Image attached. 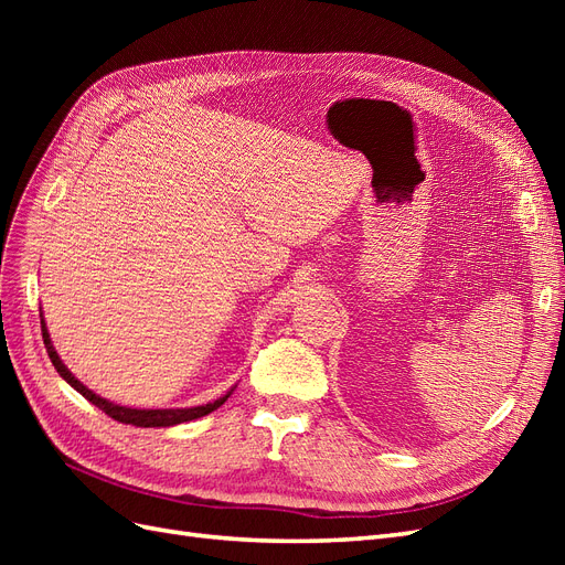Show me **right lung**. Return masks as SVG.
<instances>
[{
	"label": "right lung",
	"mask_w": 565,
	"mask_h": 565,
	"mask_svg": "<svg viewBox=\"0 0 565 565\" xmlns=\"http://www.w3.org/2000/svg\"><path fill=\"white\" fill-rule=\"evenodd\" d=\"M42 318V337H44V347H46V353L51 358V363H54L56 372L61 374V377L71 384L75 391H79L84 398H87L89 403H94L98 409H104V413L117 422L122 424H131V426H143V429H148V426H174V424H183V422H191V419H198V417H204L214 413V409L218 405H224L228 401V396L233 393V388L226 393V396L216 398L214 403H207V405H198V407H177V409H139V407H125V405H115L106 398L96 396V393L92 388L84 386L79 380H75V374L67 370L63 365V361L58 358L54 344H51V337H49V330H46V322H44V316L40 313Z\"/></svg>",
	"instance_id": "add662e5"
}]
</instances>
